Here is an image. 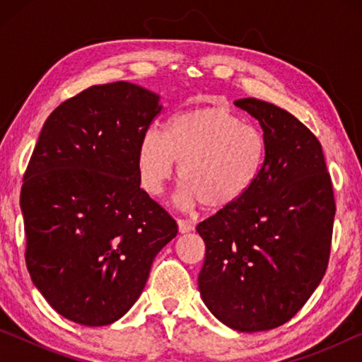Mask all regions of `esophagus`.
<instances>
[{"label":"esophagus","mask_w":362,"mask_h":362,"mask_svg":"<svg viewBox=\"0 0 362 362\" xmlns=\"http://www.w3.org/2000/svg\"><path fill=\"white\" fill-rule=\"evenodd\" d=\"M177 223H179V231L182 233V235H183V233H189V231L194 230V226L189 223V222H187V220H182L180 218Z\"/></svg>","instance_id":"34e87169"}]
</instances>
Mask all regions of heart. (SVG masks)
Instances as JSON below:
<instances>
[{
	"instance_id": "b5f03b06",
	"label": "heart",
	"mask_w": 362,
	"mask_h": 362,
	"mask_svg": "<svg viewBox=\"0 0 362 362\" xmlns=\"http://www.w3.org/2000/svg\"><path fill=\"white\" fill-rule=\"evenodd\" d=\"M268 140L223 107H201L177 113L166 131L151 127L137 148L140 185L150 194L163 192L180 163L182 203L211 211L240 203L265 170Z\"/></svg>"
}]
</instances>
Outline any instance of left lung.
Instances as JSON below:
<instances>
[{
	"label": "left lung",
	"mask_w": 362,
	"mask_h": 362,
	"mask_svg": "<svg viewBox=\"0 0 362 362\" xmlns=\"http://www.w3.org/2000/svg\"><path fill=\"white\" fill-rule=\"evenodd\" d=\"M235 105L260 122L267 164L240 203L196 226L206 244L198 287L220 322L260 332L296 316L320 286L335 201L321 144L308 127L252 97Z\"/></svg>",
	"instance_id": "1"
}]
</instances>
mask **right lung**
<instances>
[{
  "mask_svg": "<svg viewBox=\"0 0 362 362\" xmlns=\"http://www.w3.org/2000/svg\"><path fill=\"white\" fill-rule=\"evenodd\" d=\"M137 84L93 86L42 126L21 192L25 262L60 316L108 326L137 302L177 223L140 188L137 148L161 112Z\"/></svg>",
  "mask_w": 362,
  "mask_h": 362,
  "instance_id": "add662e5",
  "label": "right lung"
}]
</instances>
